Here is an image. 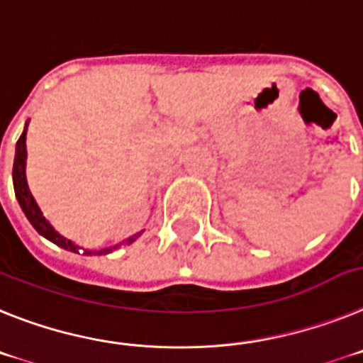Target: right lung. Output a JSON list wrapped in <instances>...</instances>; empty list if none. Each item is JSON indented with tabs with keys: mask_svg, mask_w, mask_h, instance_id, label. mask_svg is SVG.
I'll use <instances>...</instances> for the list:
<instances>
[{
	"mask_svg": "<svg viewBox=\"0 0 363 363\" xmlns=\"http://www.w3.org/2000/svg\"><path fill=\"white\" fill-rule=\"evenodd\" d=\"M27 128H29V121L25 122V128H23V133L21 137L18 138V143H16V155H14V168H12V182H14V194H16V199L20 203L21 210H23L25 217L29 219L30 225L34 226L38 234L43 235L45 239H49L50 242H55L58 247H62L64 250L69 252H74V254H84V256H107V254H111L115 252L116 248L121 247H128L131 242L137 241V238L143 232H138L135 235H129L128 239L124 241L116 242L113 247H106V248H99V250H91V248H82L80 245H77L74 241L71 239L64 238V235L60 234L58 230H55V226L50 225L49 220L45 219L43 212L40 210L38 206L36 199L33 197L29 190V182H27Z\"/></svg>",
	"mask_w": 363,
	"mask_h": 363,
	"instance_id": "add662e5",
	"label": "right lung"
}]
</instances>
